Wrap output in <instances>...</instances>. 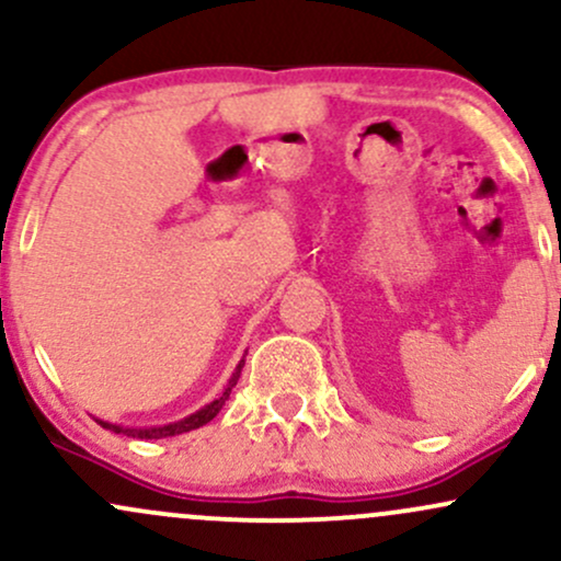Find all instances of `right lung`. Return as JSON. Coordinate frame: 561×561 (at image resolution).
<instances>
[{
    "label": "right lung",
    "instance_id": "add662e5",
    "mask_svg": "<svg viewBox=\"0 0 561 561\" xmlns=\"http://www.w3.org/2000/svg\"><path fill=\"white\" fill-rule=\"evenodd\" d=\"M242 366H244V358L240 362V366H237V369H234V375H231L229 385H227V390H224L221 396H218L214 403H208V405H205V409L195 411V414L186 416V420H182V422L165 424V427H150V430H131V427H118V424H107V422H100V420H96V422H100L102 427H105V430H113V433H124V435L139 437V440H158V437H171V435L190 433V430H197V427H203V424H208V422L214 420V416L218 414V411L224 409V403L229 401V392H231V388H234L237 379H240Z\"/></svg>",
    "mask_w": 561,
    "mask_h": 561
}]
</instances>
